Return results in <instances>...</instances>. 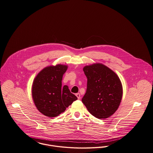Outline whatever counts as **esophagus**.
I'll return each instance as SVG.
<instances>
[{
	"label": "esophagus",
	"instance_id": "34e87169",
	"mask_svg": "<svg viewBox=\"0 0 153 153\" xmlns=\"http://www.w3.org/2000/svg\"><path fill=\"white\" fill-rule=\"evenodd\" d=\"M76 96L78 97V99H81V94H80L79 93H78L76 94Z\"/></svg>",
	"mask_w": 153,
	"mask_h": 153
}]
</instances>
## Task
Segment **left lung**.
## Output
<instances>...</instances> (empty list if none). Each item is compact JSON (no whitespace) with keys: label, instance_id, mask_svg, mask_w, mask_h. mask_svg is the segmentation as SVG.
I'll use <instances>...</instances> for the list:
<instances>
[{"label":"left lung","instance_id":"1","mask_svg":"<svg viewBox=\"0 0 153 153\" xmlns=\"http://www.w3.org/2000/svg\"><path fill=\"white\" fill-rule=\"evenodd\" d=\"M83 70L87 77V89L82 102L96 118L105 119L118 108L123 94L118 76L101 63L86 65Z\"/></svg>","mask_w":153,"mask_h":153}]
</instances>
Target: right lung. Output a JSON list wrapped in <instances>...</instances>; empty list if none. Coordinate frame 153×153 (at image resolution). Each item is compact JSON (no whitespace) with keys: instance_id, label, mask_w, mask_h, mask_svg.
Here are the masks:
<instances>
[{"instance_id":"1","label":"right lung","mask_w":153,"mask_h":153,"mask_svg":"<svg viewBox=\"0 0 153 153\" xmlns=\"http://www.w3.org/2000/svg\"><path fill=\"white\" fill-rule=\"evenodd\" d=\"M67 65L57 64L44 68L35 78L32 86V97L39 112L48 117H56L64 112L78 99L68 86H62Z\"/></svg>"}]
</instances>
